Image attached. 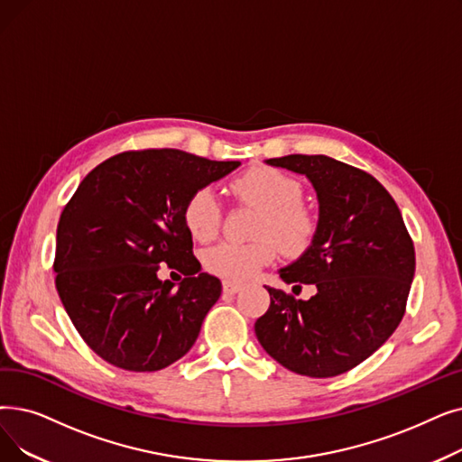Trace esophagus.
<instances>
[{
    "mask_svg": "<svg viewBox=\"0 0 462 462\" xmlns=\"http://www.w3.org/2000/svg\"><path fill=\"white\" fill-rule=\"evenodd\" d=\"M223 291H225V294H236L237 291H242V283H236V281L225 279L223 281Z\"/></svg>",
    "mask_w": 462,
    "mask_h": 462,
    "instance_id": "1",
    "label": "esophagus"
}]
</instances>
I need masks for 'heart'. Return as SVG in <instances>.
I'll use <instances>...</instances> for the list:
<instances>
[{
	"instance_id": "b5f03b06",
	"label": "heart",
	"mask_w": 462,
	"mask_h": 462,
	"mask_svg": "<svg viewBox=\"0 0 462 462\" xmlns=\"http://www.w3.org/2000/svg\"><path fill=\"white\" fill-rule=\"evenodd\" d=\"M232 192L242 204L260 211L254 226L258 239L249 244H218L204 253L208 272L228 279L247 281L275 258L278 244L289 254L304 253L315 237L317 220L304 206L302 185L285 171L256 166L234 179ZM189 234L199 244L215 239L223 225V206L213 189L194 190L183 208ZM276 242L273 243V239Z\"/></svg>"
}]
</instances>
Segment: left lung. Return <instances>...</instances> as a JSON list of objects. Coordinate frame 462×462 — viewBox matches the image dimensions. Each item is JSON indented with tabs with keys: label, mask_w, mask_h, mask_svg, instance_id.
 <instances>
[{
	"label": "left lung",
	"mask_w": 462,
	"mask_h": 462,
	"mask_svg": "<svg viewBox=\"0 0 462 462\" xmlns=\"http://www.w3.org/2000/svg\"><path fill=\"white\" fill-rule=\"evenodd\" d=\"M266 164L306 175L319 199L311 245L279 270L285 283L315 285L296 300L270 292L256 319L260 346L287 370L334 377L383 346L404 317L415 249L393 196L370 173L325 154H289Z\"/></svg>",
	"instance_id": "1"
}]
</instances>
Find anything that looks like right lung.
Wrapping results in <instances>:
<instances>
[{
  "label": "right lung",
  "mask_w": 462,
  "mask_h": 462,
  "mask_svg": "<svg viewBox=\"0 0 462 462\" xmlns=\"http://www.w3.org/2000/svg\"><path fill=\"white\" fill-rule=\"evenodd\" d=\"M237 166L179 149L128 151L79 185L56 230V291L106 363L156 372L194 346L223 285L192 254L183 208ZM164 262L188 275L177 290L155 275Z\"/></svg>",
  "instance_id": "1"
}]
</instances>
